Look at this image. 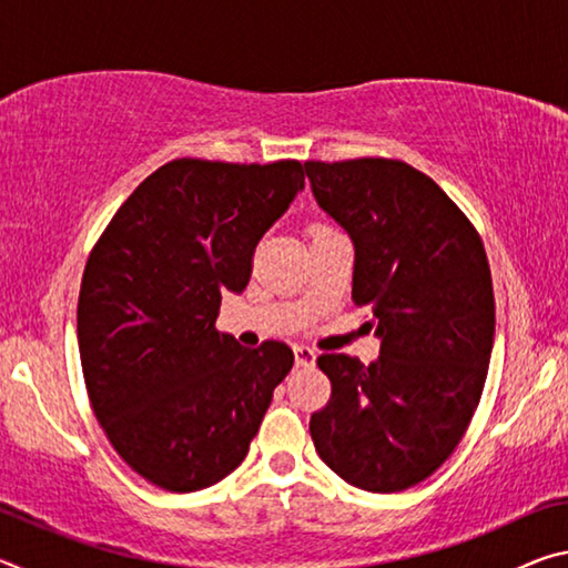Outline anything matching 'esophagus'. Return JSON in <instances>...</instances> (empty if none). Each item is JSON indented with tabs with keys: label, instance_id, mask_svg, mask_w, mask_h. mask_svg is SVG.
I'll use <instances>...</instances> for the list:
<instances>
[{
	"label": "esophagus",
	"instance_id": "34e87169",
	"mask_svg": "<svg viewBox=\"0 0 568 568\" xmlns=\"http://www.w3.org/2000/svg\"><path fill=\"white\" fill-rule=\"evenodd\" d=\"M315 363V351L311 345H295V365L297 368H307Z\"/></svg>",
	"mask_w": 568,
	"mask_h": 568
}]
</instances>
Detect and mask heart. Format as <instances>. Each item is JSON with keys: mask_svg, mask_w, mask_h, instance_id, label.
<instances>
[{"mask_svg": "<svg viewBox=\"0 0 568 568\" xmlns=\"http://www.w3.org/2000/svg\"><path fill=\"white\" fill-rule=\"evenodd\" d=\"M325 230H333V227H325V225H318V227H315V233H325Z\"/></svg>", "mask_w": 568, "mask_h": 568, "instance_id": "obj_1", "label": "heart"}]
</instances>
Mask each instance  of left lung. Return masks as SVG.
<instances>
[{"label": "left lung", "mask_w": 568, "mask_h": 568, "mask_svg": "<svg viewBox=\"0 0 568 568\" xmlns=\"http://www.w3.org/2000/svg\"><path fill=\"white\" fill-rule=\"evenodd\" d=\"M318 205L355 247L353 303L368 305L376 363L323 353L331 400L311 416L318 456L351 486L396 494L454 454L494 348L484 243L434 180L400 160L305 162Z\"/></svg>", "instance_id": "left-lung-1"}]
</instances>
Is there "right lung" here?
<instances>
[{
  "instance_id": "obj_1",
  "label": "right lung",
  "mask_w": 568,
  "mask_h": 568,
  "mask_svg": "<svg viewBox=\"0 0 568 568\" xmlns=\"http://www.w3.org/2000/svg\"><path fill=\"white\" fill-rule=\"evenodd\" d=\"M303 185L297 160H172L92 247L77 303L84 386L112 448L165 491L192 494L233 474L293 368L285 343L245 348L215 321Z\"/></svg>"
}]
</instances>
